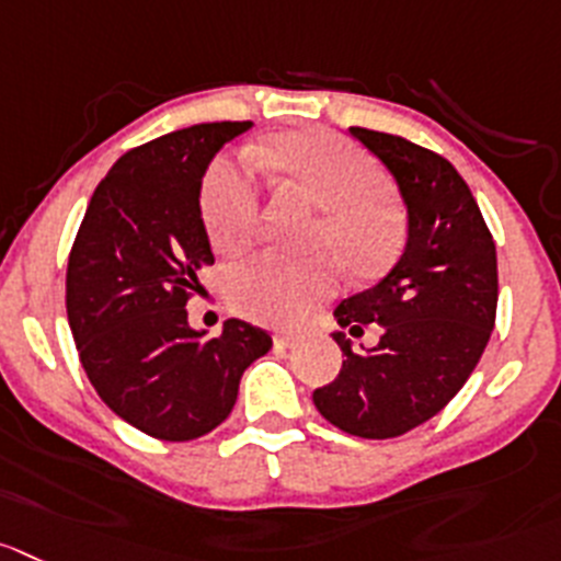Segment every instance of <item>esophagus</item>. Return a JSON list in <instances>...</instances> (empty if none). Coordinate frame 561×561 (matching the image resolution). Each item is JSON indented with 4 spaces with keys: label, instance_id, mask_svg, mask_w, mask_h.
I'll return each mask as SVG.
<instances>
[{
    "label": "esophagus",
    "instance_id": "obj_1",
    "mask_svg": "<svg viewBox=\"0 0 561 561\" xmlns=\"http://www.w3.org/2000/svg\"><path fill=\"white\" fill-rule=\"evenodd\" d=\"M300 341H302L300 335L295 333H275V346H280V350H295Z\"/></svg>",
    "mask_w": 561,
    "mask_h": 561
}]
</instances>
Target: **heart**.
Listing matches in <instances>:
<instances>
[{"mask_svg": "<svg viewBox=\"0 0 561 561\" xmlns=\"http://www.w3.org/2000/svg\"><path fill=\"white\" fill-rule=\"evenodd\" d=\"M266 162L284 170L324 211L317 248H328L355 272L377 270L397 248V220L388 209V179L380 164L330 131L284 137ZM259 220V179L253 159H220L204 186V222L215 248H244ZM330 261H289L255 253L228 272L231 302L270 324H297L317 302L333 295Z\"/></svg>", "mask_w": 561, "mask_h": 561, "instance_id": "obj_1", "label": "heart"}]
</instances>
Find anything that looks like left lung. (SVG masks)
<instances>
[{"label": "left lung", "mask_w": 561, "mask_h": 561, "mask_svg": "<svg viewBox=\"0 0 561 561\" xmlns=\"http://www.w3.org/2000/svg\"><path fill=\"white\" fill-rule=\"evenodd\" d=\"M350 135L391 173L408 233L397 264L333 311L350 335L380 324V341L355 350L333 330L346 360L313 404L339 430L382 440L430 421L466 386L493 333L499 270L482 211L451 162L386 131L352 126Z\"/></svg>", "instance_id": "1"}]
</instances>
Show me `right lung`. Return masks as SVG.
I'll list each match as a JSON object with an SVG mask.
<instances>
[{"mask_svg":"<svg viewBox=\"0 0 561 561\" xmlns=\"http://www.w3.org/2000/svg\"><path fill=\"white\" fill-rule=\"evenodd\" d=\"M250 121L170 131L112 164L90 197L68 259V324L106 408L162 440H192L228 419L239 380L272 339L226 319L222 333L186 322L197 275L215 264L201 186Z\"/></svg>","mask_w":561,"mask_h":561,"instance_id":"add662e5","label":"right lung"}]
</instances>
